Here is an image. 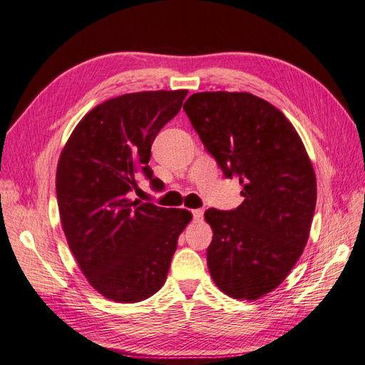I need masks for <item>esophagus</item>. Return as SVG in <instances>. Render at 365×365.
<instances>
[{
	"label": "esophagus",
	"instance_id": "esophagus-1",
	"mask_svg": "<svg viewBox=\"0 0 365 365\" xmlns=\"http://www.w3.org/2000/svg\"><path fill=\"white\" fill-rule=\"evenodd\" d=\"M192 215H193V220H201V218H203V209H193Z\"/></svg>",
	"mask_w": 365,
	"mask_h": 365
}]
</instances>
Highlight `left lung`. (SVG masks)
<instances>
[{
    "label": "left lung",
    "mask_w": 365,
    "mask_h": 365,
    "mask_svg": "<svg viewBox=\"0 0 365 365\" xmlns=\"http://www.w3.org/2000/svg\"><path fill=\"white\" fill-rule=\"evenodd\" d=\"M193 129L242 205L205 212L212 228L207 267L217 287L237 299L277 289L302 256L317 201V181L292 123L247 92H200L184 103Z\"/></svg>",
    "instance_id": "8db88e82"
}]
</instances>
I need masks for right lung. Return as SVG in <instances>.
Returning a JSON list of instances; mask_svg holds the SVG:
<instances>
[{"label":"right lung","instance_id":"add662e5","mask_svg":"<svg viewBox=\"0 0 365 365\" xmlns=\"http://www.w3.org/2000/svg\"><path fill=\"white\" fill-rule=\"evenodd\" d=\"M187 91L126 93L79 121L63 147L56 193L62 230L91 286L117 303H137L164 286L178 237L192 220L185 209L128 198L145 175L158 133Z\"/></svg>","mask_w":365,"mask_h":365}]
</instances>
